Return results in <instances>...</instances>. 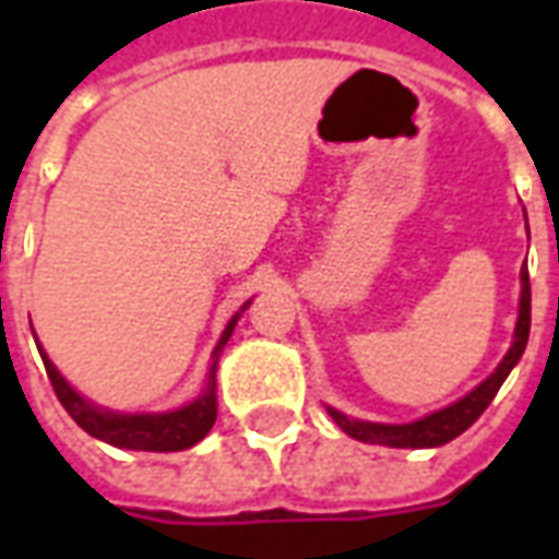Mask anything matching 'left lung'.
Segmentation results:
<instances>
[{"instance_id": "8db88e82", "label": "left lung", "mask_w": 559, "mask_h": 559, "mask_svg": "<svg viewBox=\"0 0 559 559\" xmlns=\"http://www.w3.org/2000/svg\"><path fill=\"white\" fill-rule=\"evenodd\" d=\"M524 218H527V212H524ZM527 338H530V272H527V260H524V269H521V302H518V323H515V335H512V347L506 350L500 365H497L491 374L485 377L473 392H467L464 399H457L455 404H449V407H443V411H433L428 413V416H421V419L401 421V425L350 419V416H344V413L335 411V407H326V411L329 416L335 419V425H338L341 431L350 433L353 440H362V443L392 445V449H433V445H443L449 443V440H455L457 433L467 431L469 425L485 413V407L491 404L493 395H497L500 386H503V380L509 377V371L521 362L524 347H527Z\"/></svg>"}]
</instances>
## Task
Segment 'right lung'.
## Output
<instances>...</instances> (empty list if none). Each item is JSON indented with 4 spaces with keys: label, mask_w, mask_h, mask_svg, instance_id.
Masks as SVG:
<instances>
[{
    "label": "right lung",
    "mask_w": 559,
    "mask_h": 559,
    "mask_svg": "<svg viewBox=\"0 0 559 559\" xmlns=\"http://www.w3.org/2000/svg\"><path fill=\"white\" fill-rule=\"evenodd\" d=\"M251 305V299L230 317V323L221 332L218 344L212 350V368H209L206 386L197 395L194 401H188L176 411L164 413H119L107 411V407H98L92 404L90 399H83L78 389L68 383L66 377L59 374V368L50 362V356L44 353V347H38L44 359V368H47V377L53 383L56 399L62 401V407L68 411V416L78 421L83 431L102 440V443H110L116 449H134V452H182V449H191L194 443H200L212 425H215V416H218V395H215V368H218L221 350L227 347L233 329L239 323L242 311ZM38 344V341H35Z\"/></svg>",
    "instance_id": "obj_1"
}]
</instances>
